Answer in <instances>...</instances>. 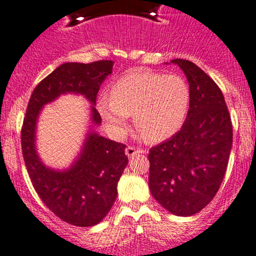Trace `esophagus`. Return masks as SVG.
<instances>
[{
  "label": "esophagus",
  "instance_id": "obj_1",
  "mask_svg": "<svg viewBox=\"0 0 256 256\" xmlns=\"http://www.w3.org/2000/svg\"><path fill=\"white\" fill-rule=\"evenodd\" d=\"M144 152H146L144 150L136 148V147H134V146L126 147V150H125V153H126V156H128V157H134L135 154H138V153H144Z\"/></svg>",
  "mask_w": 256,
  "mask_h": 256
}]
</instances>
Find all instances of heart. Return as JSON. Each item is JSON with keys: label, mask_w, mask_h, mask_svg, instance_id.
<instances>
[{"label": "heart", "mask_w": 256, "mask_h": 256, "mask_svg": "<svg viewBox=\"0 0 256 256\" xmlns=\"http://www.w3.org/2000/svg\"><path fill=\"white\" fill-rule=\"evenodd\" d=\"M110 96H99L96 108L108 132L121 138L131 114L144 138L160 142L176 135L186 120L190 90L178 74L135 68L114 82Z\"/></svg>", "instance_id": "1"}]
</instances>
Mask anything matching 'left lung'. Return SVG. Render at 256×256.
I'll return each instance as SVG.
<instances>
[{
    "mask_svg": "<svg viewBox=\"0 0 256 256\" xmlns=\"http://www.w3.org/2000/svg\"><path fill=\"white\" fill-rule=\"evenodd\" d=\"M189 82L190 106L179 132L148 153L153 198L176 216H192L211 202L227 170L233 128L224 96L192 61L172 60Z\"/></svg>",
    "mask_w": 256,
    "mask_h": 256,
    "instance_id": "obj_1",
    "label": "left lung"
}]
</instances>
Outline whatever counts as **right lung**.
Returning <instances> with one entry per match:
<instances>
[{
    "label": "right lung",
    "instance_id": "add662e5",
    "mask_svg": "<svg viewBox=\"0 0 256 256\" xmlns=\"http://www.w3.org/2000/svg\"><path fill=\"white\" fill-rule=\"evenodd\" d=\"M112 64L102 60L60 64L33 90L22 126V152L36 194L58 218L78 227L103 220L116 200L118 182L128 163L125 144L99 136L92 128L102 124L94 106L100 84L112 74ZM67 92L80 94L92 104V125L75 162L58 171L45 166L37 156L36 124L44 106Z\"/></svg>",
    "mask_w": 256,
    "mask_h": 256
}]
</instances>
